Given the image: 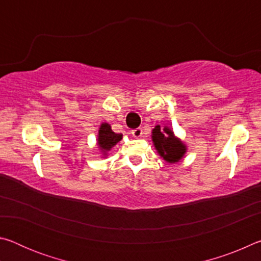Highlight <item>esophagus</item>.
<instances>
[{
	"label": "esophagus",
	"instance_id": "esophagus-1",
	"mask_svg": "<svg viewBox=\"0 0 261 261\" xmlns=\"http://www.w3.org/2000/svg\"><path fill=\"white\" fill-rule=\"evenodd\" d=\"M131 134L135 137V138H140V137L143 136V129H141V127H137V129L131 131Z\"/></svg>",
	"mask_w": 261,
	"mask_h": 261
}]
</instances>
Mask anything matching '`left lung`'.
Returning <instances> with one entry per match:
<instances>
[{
  "label": "left lung",
  "instance_id": "8db88e82",
  "mask_svg": "<svg viewBox=\"0 0 261 261\" xmlns=\"http://www.w3.org/2000/svg\"><path fill=\"white\" fill-rule=\"evenodd\" d=\"M152 141L156 152L167 163L179 162L188 152V146L184 141L175 136L173 129L169 126L161 127L155 125L152 130Z\"/></svg>",
  "mask_w": 261,
  "mask_h": 261
}]
</instances>
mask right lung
Instances as JSON below:
<instances>
[{
	"instance_id": "add662e5",
	"label": "right lung",
	"mask_w": 261,
	"mask_h": 261,
	"mask_svg": "<svg viewBox=\"0 0 261 261\" xmlns=\"http://www.w3.org/2000/svg\"><path fill=\"white\" fill-rule=\"evenodd\" d=\"M123 135L115 134L112 130V126H110L109 123H101L98 131V138H96V145H98L99 152L101 153V158H107L108 152H110V149H112L118 141H121Z\"/></svg>"
}]
</instances>
